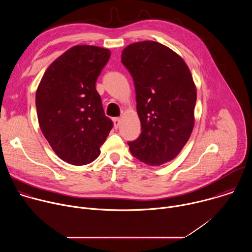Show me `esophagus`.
<instances>
[{"label": "esophagus", "instance_id": "34e87169", "mask_svg": "<svg viewBox=\"0 0 252 252\" xmlns=\"http://www.w3.org/2000/svg\"><path fill=\"white\" fill-rule=\"evenodd\" d=\"M113 122H114V126H115V128L118 129L119 126H120V125H121V120H120L119 118H115V119L113 120Z\"/></svg>", "mask_w": 252, "mask_h": 252}]
</instances>
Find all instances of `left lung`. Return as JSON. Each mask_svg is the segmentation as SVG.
<instances>
[{
  "instance_id": "left-lung-1",
  "label": "left lung",
  "mask_w": 252,
  "mask_h": 252,
  "mask_svg": "<svg viewBox=\"0 0 252 252\" xmlns=\"http://www.w3.org/2000/svg\"><path fill=\"white\" fill-rule=\"evenodd\" d=\"M136 94L141 133L129 141L138 160L160 165L175 158L194 126L196 87L184 59L154 41L133 43L122 53Z\"/></svg>"
}]
</instances>
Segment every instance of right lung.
Returning a JSON list of instances; mask_svg holds the SVG:
<instances>
[{
	"instance_id": "1",
	"label": "right lung",
	"mask_w": 252,
	"mask_h": 252,
	"mask_svg": "<svg viewBox=\"0 0 252 252\" xmlns=\"http://www.w3.org/2000/svg\"><path fill=\"white\" fill-rule=\"evenodd\" d=\"M110 57L109 49L75 46L49 65L37 89L41 130L56 155L67 163L85 165L96 159L113 128L95 90Z\"/></svg>"
}]
</instances>
